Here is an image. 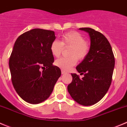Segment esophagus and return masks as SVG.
<instances>
[{
  "label": "esophagus",
  "instance_id": "obj_1",
  "mask_svg": "<svg viewBox=\"0 0 127 127\" xmlns=\"http://www.w3.org/2000/svg\"><path fill=\"white\" fill-rule=\"evenodd\" d=\"M61 72H62V75H64V74H66V73H67V72H66V71H65V70H61Z\"/></svg>",
  "mask_w": 127,
  "mask_h": 127
}]
</instances>
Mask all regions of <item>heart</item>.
<instances>
[{"instance_id":"obj_1","label":"heart","mask_w":127,"mask_h":127,"mask_svg":"<svg viewBox=\"0 0 127 127\" xmlns=\"http://www.w3.org/2000/svg\"><path fill=\"white\" fill-rule=\"evenodd\" d=\"M64 47H70L67 58H61L55 62L56 66L62 70L68 71L78 61H83L90 52V44L85 41L83 36L77 31L66 32L61 36V42L54 40L51 43V52L55 57H59Z\"/></svg>"}]
</instances>
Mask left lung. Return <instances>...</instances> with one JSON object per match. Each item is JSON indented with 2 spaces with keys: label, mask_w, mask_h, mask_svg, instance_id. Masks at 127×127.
Returning a JSON list of instances; mask_svg holds the SVG:
<instances>
[{
  "label": "left lung",
  "mask_w": 127,
  "mask_h": 127,
  "mask_svg": "<svg viewBox=\"0 0 127 127\" xmlns=\"http://www.w3.org/2000/svg\"><path fill=\"white\" fill-rule=\"evenodd\" d=\"M80 30L89 34L90 52L76 67L84 77L80 79L76 73H71L73 80L67 89L73 99L88 106L97 103L107 92L112 82L115 58L110 43L102 33L90 28Z\"/></svg>",
  "instance_id": "left-lung-1"
}]
</instances>
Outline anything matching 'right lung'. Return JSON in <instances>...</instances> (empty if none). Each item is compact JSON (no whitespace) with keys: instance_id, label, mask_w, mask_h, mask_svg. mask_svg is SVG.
<instances>
[{"instance_id":"obj_1","label":"right lung","mask_w":127,"mask_h":127,"mask_svg":"<svg viewBox=\"0 0 127 127\" xmlns=\"http://www.w3.org/2000/svg\"><path fill=\"white\" fill-rule=\"evenodd\" d=\"M54 31L32 29L21 34L15 42L9 59L12 82L21 99L36 104L47 99L61 75L54 58L51 43Z\"/></svg>"}]
</instances>
